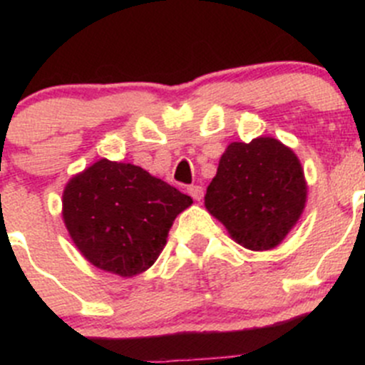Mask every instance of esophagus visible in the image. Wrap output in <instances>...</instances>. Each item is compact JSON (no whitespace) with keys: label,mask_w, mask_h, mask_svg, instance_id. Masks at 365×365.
Segmentation results:
<instances>
[{"label":"esophagus","mask_w":365,"mask_h":365,"mask_svg":"<svg viewBox=\"0 0 365 365\" xmlns=\"http://www.w3.org/2000/svg\"><path fill=\"white\" fill-rule=\"evenodd\" d=\"M187 192H189L190 196H192L196 201H201V200H203L205 190H203V187H201V185H190L189 189H187Z\"/></svg>","instance_id":"34e87169"}]
</instances>
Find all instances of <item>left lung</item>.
<instances>
[{"label":"left lung","mask_w":365,"mask_h":365,"mask_svg":"<svg viewBox=\"0 0 365 365\" xmlns=\"http://www.w3.org/2000/svg\"><path fill=\"white\" fill-rule=\"evenodd\" d=\"M305 200L307 183L293 150L274 138H256L227 146L205 206L237 244L270 251L298 222Z\"/></svg>","instance_id":"8db88e82"}]
</instances>
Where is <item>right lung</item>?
<instances>
[{"mask_svg":"<svg viewBox=\"0 0 365 365\" xmlns=\"http://www.w3.org/2000/svg\"><path fill=\"white\" fill-rule=\"evenodd\" d=\"M190 205V196L139 165L102 159L67 183L63 220L93 267L134 277L155 263L173 220Z\"/></svg>","mask_w":365,"mask_h":365,"instance_id":"obj_1","label":"right lung"}]
</instances>
